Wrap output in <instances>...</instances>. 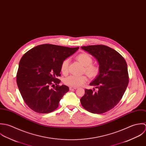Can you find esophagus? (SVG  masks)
Masks as SVG:
<instances>
[{"mask_svg":"<svg viewBox=\"0 0 146 146\" xmlns=\"http://www.w3.org/2000/svg\"><path fill=\"white\" fill-rule=\"evenodd\" d=\"M77 88H77V87H70L69 90H76Z\"/></svg>","mask_w":146,"mask_h":146,"instance_id":"1","label":"esophagus"}]
</instances>
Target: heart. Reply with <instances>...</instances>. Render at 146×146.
<instances>
[{
  "label": "heart",
  "mask_w": 146,
  "mask_h": 146,
  "mask_svg": "<svg viewBox=\"0 0 146 146\" xmlns=\"http://www.w3.org/2000/svg\"><path fill=\"white\" fill-rule=\"evenodd\" d=\"M77 60L84 66V71L91 77H96L100 72V68L98 65L92 64V58L87 53H81L77 56ZM69 59H64L60 66L61 72L66 74L68 72ZM88 76L85 74L81 76L70 75L63 80L64 84L70 87H78L82 86L88 81Z\"/></svg>",
  "instance_id": "heart-1"
}]
</instances>
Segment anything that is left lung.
I'll list each match as a JSON object with an SVG mask.
<instances>
[{"label":"left lung","instance_id":"1","mask_svg":"<svg viewBox=\"0 0 146 146\" xmlns=\"http://www.w3.org/2000/svg\"><path fill=\"white\" fill-rule=\"evenodd\" d=\"M81 48L96 58L100 72L96 79L90 84L98 91L85 89L81 103L90 112L105 113L119 103L128 85L126 62L116 50L105 45L83 46Z\"/></svg>","mask_w":146,"mask_h":146}]
</instances>
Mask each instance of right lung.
<instances>
[{
    "label": "right lung",
    "instance_id": "right-lung-1",
    "mask_svg": "<svg viewBox=\"0 0 146 146\" xmlns=\"http://www.w3.org/2000/svg\"><path fill=\"white\" fill-rule=\"evenodd\" d=\"M78 48L43 44L23 56L16 81L23 100L31 110L48 113L58 108L60 100L69 90L68 86L58 85L61 81L57 77L61 76V64Z\"/></svg>",
    "mask_w": 146,
    "mask_h": 146
}]
</instances>
